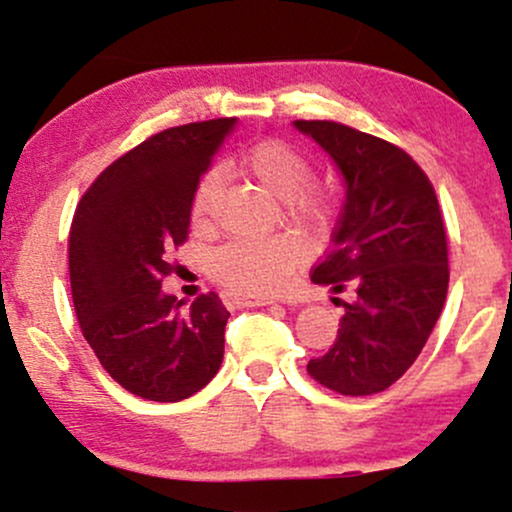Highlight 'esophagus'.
<instances>
[{"label": "esophagus", "instance_id": "34e87169", "mask_svg": "<svg viewBox=\"0 0 512 512\" xmlns=\"http://www.w3.org/2000/svg\"><path fill=\"white\" fill-rule=\"evenodd\" d=\"M228 301L235 306H270L272 304V299L252 297V294H240V292H230Z\"/></svg>", "mask_w": 512, "mask_h": 512}]
</instances>
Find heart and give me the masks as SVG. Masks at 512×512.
Here are the masks:
<instances>
[{
	"label": "heart",
	"instance_id": "heart-1",
	"mask_svg": "<svg viewBox=\"0 0 512 512\" xmlns=\"http://www.w3.org/2000/svg\"><path fill=\"white\" fill-rule=\"evenodd\" d=\"M242 169L260 181L272 196L282 198L289 218L299 225H316L326 215V193L311 184V164L299 149L279 139L252 144L242 157ZM220 174L208 171L193 193L191 213L198 228L211 225L218 208ZM299 242L289 235L233 238L213 252L211 272L220 284L245 294L270 297L287 282L299 262Z\"/></svg>",
	"mask_w": 512,
	"mask_h": 512
}]
</instances>
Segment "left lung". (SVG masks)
<instances>
[{
  "label": "left lung",
  "mask_w": 512,
  "mask_h": 512,
  "mask_svg": "<svg viewBox=\"0 0 512 512\" xmlns=\"http://www.w3.org/2000/svg\"><path fill=\"white\" fill-rule=\"evenodd\" d=\"M336 161L346 201L331 250L311 282L341 301L338 336L306 370L348 397L375 395L407 373L437 324L449 289V252L427 174L395 144L326 120H297Z\"/></svg>",
  "instance_id": "1"
}]
</instances>
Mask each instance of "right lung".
Listing matches in <instances>:
<instances>
[{
    "mask_svg": "<svg viewBox=\"0 0 512 512\" xmlns=\"http://www.w3.org/2000/svg\"><path fill=\"white\" fill-rule=\"evenodd\" d=\"M235 122H191L144 139L75 208L68 270L80 331L110 378L144 400H186L223 363L230 314L218 294L184 311L161 279L174 270L171 247L186 242L198 181Z\"/></svg>",
    "mask_w": 512,
    "mask_h": 512,
    "instance_id": "1",
    "label": "right lung"
}]
</instances>
